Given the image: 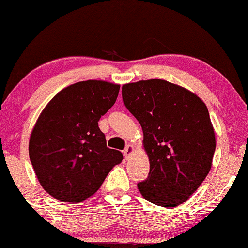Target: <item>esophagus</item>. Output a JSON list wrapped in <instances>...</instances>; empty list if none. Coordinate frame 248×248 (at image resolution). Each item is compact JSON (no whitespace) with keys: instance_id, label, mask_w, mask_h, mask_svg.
<instances>
[{"instance_id":"obj_1","label":"esophagus","mask_w":248,"mask_h":248,"mask_svg":"<svg viewBox=\"0 0 248 248\" xmlns=\"http://www.w3.org/2000/svg\"><path fill=\"white\" fill-rule=\"evenodd\" d=\"M134 152V146H132V144H128V146H126V148L124 149V157L125 158H128V156L132 155V153Z\"/></svg>"}]
</instances>
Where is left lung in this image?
Here are the masks:
<instances>
[{"instance_id": "8db88e82", "label": "left lung", "mask_w": 248, "mask_h": 248, "mask_svg": "<svg viewBox=\"0 0 248 248\" xmlns=\"http://www.w3.org/2000/svg\"><path fill=\"white\" fill-rule=\"evenodd\" d=\"M126 108L139 121L149 176L138 183L143 198L175 207L197 190L212 167L217 141L205 102L165 79L122 86Z\"/></svg>"}]
</instances>
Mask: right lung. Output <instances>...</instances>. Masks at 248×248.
I'll list each match as a JSON object with an SVG mask.
<instances>
[{"instance_id":"right-lung-1","label":"right lung","mask_w":248,"mask_h":248,"mask_svg":"<svg viewBox=\"0 0 248 248\" xmlns=\"http://www.w3.org/2000/svg\"><path fill=\"white\" fill-rule=\"evenodd\" d=\"M120 84L89 79L62 89L31 130L28 152L38 182L65 202H81L99 190L123 155L106 144L98 122L116 101Z\"/></svg>"}]
</instances>
